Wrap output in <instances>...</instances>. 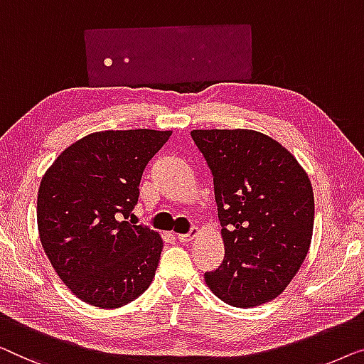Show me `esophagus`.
Wrapping results in <instances>:
<instances>
[{"mask_svg": "<svg viewBox=\"0 0 364 364\" xmlns=\"http://www.w3.org/2000/svg\"><path fill=\"white\" fill-rule=\"evenodd\" d=\"M198 235H199V229L198 228H193L188 234H178V239H180L181 242H191V240L196 239Z\"/></svg>", "mask_w": 364, "mask_h": 364, "instance_id": "1", "label": "esophagus"}]
</instances>
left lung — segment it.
Returning a JSON list of instances; mask_svg holds the SVG:
<instances>
[{
	"label": "left lung",
	"mask_w": 364,
	"mask_h": 364,
	"mask_svg": "<svg viewBox=\"0 0 364 364\" xmlns=\"http://www.w3.org/2000/svg\"><path fill=\"white\" fill-rule=\"evenodd\" d=\"M213 173L226 247L204 280L239 309L282 294L310 249L315 201L311 183L289 150L254 130H193Z\"/></svg>",
	"instance_id": "obj_1"
}]
</instances>
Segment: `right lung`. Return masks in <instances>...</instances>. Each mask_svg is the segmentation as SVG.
Returning a JSON list of instances; mask_svg holds the SVG:
<instances>
[{"instance_id":"add662e5","label":"right lung","mask_w":364,"mask_h":364,"mask_svg":"<svg viewBox=\"0 0 364 364\" xmlns=\"http://www.w3.org/2000/svg\"><path fill=\"white\" fill-rule=\"evenodd\" d=\"M171 132L90 133L60 153L41 180L39 239L59 279L85 304L119 309L150 287L160 234L129 218L148 161Z\"/></svg>"}]
</instances>
